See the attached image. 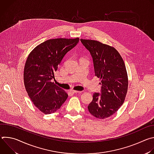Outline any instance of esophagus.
Returning a JSON list of instances; mask_svg holds the SVG:
<instances>
[{"label": "esophagus", "mask_w": 154, "mask_h": 154, "mask_svg": "<svg viewBox=\"0 0 154 154\" xmlns=\"http://www.w3.org/2000/svg\"><path fill=\"white\" fill-rule=\"evenodd\" d=\"M70 92H71V93H82V91H76V90H70Z\"/></svg>", "instance_id": "esophagus-1"}]
</instances>
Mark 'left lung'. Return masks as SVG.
Masks as SVG:
<instances>
[{"label": "left lung", "instance_id": "left-lung-1", "mask_svg": "<svg viewBox=\"0 0 154 154\" xmlns=\"http://www.w3.org/2000/svg\"><path fill=\"white\" fill-rule=\"evenodd\" d=\"M80 41L93 57L95 75L102 85L101 94H93L88 108L93 116L103 119L115 114L124 102L128 90L125 66L115 48L96 40Z\"/></svg>", "mask_w": 154, "mask_h": 154}]
</instances>
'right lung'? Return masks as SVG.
<instances>
[{
    "label": "right lung",
    "mask_w": 154,
    "mask_h": 154,
    "mask_svg": "<svg viewBox=\"0 0 154 154\" xmlns=\"http://www.w3.org/2000/svg\"><path fill=\"white\" fill-rule=\"evenodd\" d=\"M79 38L48 39L29 55L24 69L26 90L34 105L46 115L55 113L68 98L64 90L51 82L63 58Z\"/></svg>",
    "instance_id": "right-lung-1"
}]
</instances>
